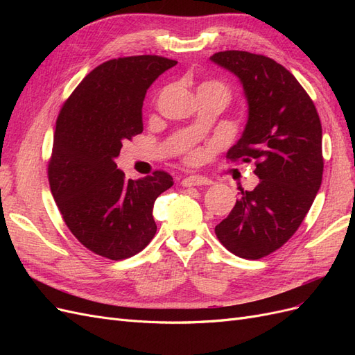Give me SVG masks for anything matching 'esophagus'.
<instances>
[{"label": "esophagus", "mask_w": 355, "mask_h": 355, "mask_svg": "<svg viewBox=\"0 0 355 355\" xmlns=\"http://www.w3.org/2000/svg\"><path fill=\"white\" fill-rule=\"evenodd\" d=\"M182 187H201V185H210L211 180L204 176H188L182 179Z\"/></svg>", "instance_id": "34e87169"}]
</instances>
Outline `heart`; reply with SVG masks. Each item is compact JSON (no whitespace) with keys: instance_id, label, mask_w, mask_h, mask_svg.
<instances>
[{"instance_id":"b5f03b06","label":"heart","mask_w":355,"mask_h":355,"mask_svg":"<svg viewBox=\"0 0 355 355\" xmlns=\"http://www.w3.org/2000/svg\"><path fill=\"white\" fill-rule=\"evenodd\" d=\"M198 89L218 90V92H220V93L225 96V98H228V89H227V85H225L223 83H219V81H206V83H202ZM189 158H191V159L196 158V154H191Z\"/></svg>"}]
</instances>
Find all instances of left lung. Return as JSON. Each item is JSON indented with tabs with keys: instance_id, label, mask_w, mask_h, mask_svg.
<instances>
[{
	"instance_id": "left-lung-1",
	"label": "left lung",
	"mask_w": 355,
	"mask_h": 355,
	"mask_svg": "<svg viewBox=\"0 0 355 355\" xmlns=\"http://www.w3.org/2000/svg\"><path fill=\"white\" fill-rule=\"evenodd\" d=\"M237 75L249 105L240 141L230 161H254L259 184L243 191L216 225L219 241L235 256L261 259L287 243L305 219L323 178L321 123L299 81L275 60L227 50L210 58Z\"/></svg>"
}]
</instances>
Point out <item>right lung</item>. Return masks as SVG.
<instances>
[{
  "label": "right lung",
  "mask_w": 355,
  "mask_h": 355,
  "mask_svg": "<svg viewBox=\"0 0 355 355\" xmlns=\"http://www.w3.org/2000/svg\"><path fill=\"white\" fill-rule=\"evenodd\" d=\"M176 60L144 55L102 63L72 92L56 121L49 182L67 227L93 253L121 261L154 239L157 197L173 185L163 170L125 179L124 141L144 132L146 90Z\"/></svg>",
  "instance_id": "right-lung-1"
}]
</instances>
